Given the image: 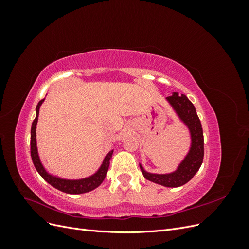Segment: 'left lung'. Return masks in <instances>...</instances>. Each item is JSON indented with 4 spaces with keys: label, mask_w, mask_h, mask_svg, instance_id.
Here are the masks:
<instances>
[{
    "label": "left lung",
    "mask_w": 249,
    "mask_h": 249,
    "mask_svg": "<svg viewBox=\"0 0 249 249\" xmlns=\"http://www.w3.org/2000/svg\"><path fill=\"white\" fill-rule=\"evenodd\" d=\"M168 102L171 104L178 113L180 119L188 125L191 133L192 145L189 154L187 155L185 160L180 163L178 170L169 173V175H154V173L146 172L140 165L141 171L144 178L150 182L157 183L165 187H179L183 186L195 176V173L200 168L203 161V134L200 120L197 116L194 105L184 94L178 95L175 92L167 97Z\"/></svg>",
    "instance_id": "1"
}]
</instances>
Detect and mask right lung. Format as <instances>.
Here are the masks:
<instances>
[{"instance_id": "obj_1", "label": "right lung", "mask_w": 249, "mask_h": 249, "mask_svg": "<svg viewBox=\"0 0 249 249\" xmlns=\"http://www.w3.org/2000/svg\"><path fill=\"white\" fill-rule=\"evenodd\" d=\"M43 100L39 101V103L37 104L36 106V117L33 120L32 126H31V141H30V145H31V158L34 166L36 170L38 171L39 175L42 177L44 180L53 186L56 189L69 193V194H81V193H86L95 189L96 187H99L102 183L104 178H106L107 171L109 168V164L111 157L113 154V150L109 152V154L105 158V160L102 164L101 168L97 170L95 175L89 177L87 178H83V179H76V180H71V179H63V178H59L56 177L51 176L50 173L46 171V169L43 168L42 164L39 160L38 154H37V146H36V124H37V120H38V113H39V107L42 104Z\"/></svg>"}]
</instances>
